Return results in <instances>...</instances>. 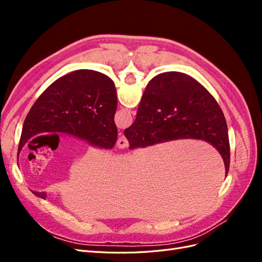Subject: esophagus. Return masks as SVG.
<instances>
[{
    "label": "esophagus",
    "instance_id": "obj_1",
    "mask_svg": "<svg viewBox=\"0 0 262 262\" xmlns=\"http://www.w3.org/2000/svg\"><path fill=\"white\" fill-rule=\"evenodd\" d=\"M129 146V142L126 140L123 136L119 137V139L117 140V147L118 148H125Z\"/></svg>",
    "mask_w": 262,
    "mask_h": 262
}]
</instances>
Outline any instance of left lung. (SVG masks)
<instances>
[{
    "label": "left lung",
    "mask_w": 262,
    "mask_h": 262,
    "mask_svg": "<svg viewBox=\"0 0 262 262\" xmlns=\"http://www.w3.org/2000/svg\"><path fill=\"white\" fill-rule=\"evenodd\" d=\"M117 92L112 78L78 70L58 78L29 110L24 121L17 157L29 140L41 133H64L95 147L112 149L118 130L114 118ZM46 199V192H34Z\"/></svg>",
    "instance_id": "obj_1"
}]
</instances>
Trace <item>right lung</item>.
<instances>
[{"instance_id":"add662e5","label":"right lung","mask_w":262,"mask_h":262,"mask_svg":"<svg viewBox=\"0 0 262 262\" xmlns=\"http://www.w3.org/2000/svg\"><path fill=\"white\" fill-rule=\"evenodd\" d=\"M124 136L130 149L181 139L205 141L219 150L228 172L231 150L224 114L212 95L185 73L165 72L149 81L136 121Z\"/></svg>"}]
</instances>
